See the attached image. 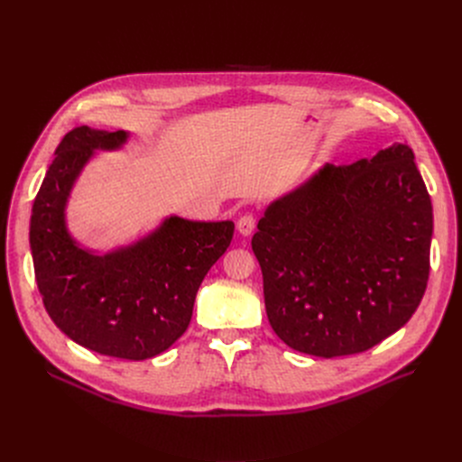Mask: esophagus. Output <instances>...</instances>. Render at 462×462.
Masks as SVG:
<instances>
[{
  "label": "esophagus",
  "instance_id": "esophagus-1",
  "mask_svg": "<svg viewBox=\"0 0 462 462\" xmlns=\"http://www.w3.org/2000/svg\"><path fill=\"white\" fill-rule=\"evenodd\" d=\"M254 226H256L254 215L245 213L244 217H239V221H237V232H239L241 236H249V234L254 230Z\"/></svg>",
  "mask_w": 462,
  "mask_h": 462
}]
</instances>
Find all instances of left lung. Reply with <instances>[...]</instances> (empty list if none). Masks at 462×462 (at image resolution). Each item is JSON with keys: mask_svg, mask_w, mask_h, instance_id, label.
<instances>
[{"mask_svg": "<svg viewBox=\"0 0 462 462\" xmlns=\"http://www.w3.org/2000/svg\"><path fill=\"white\" fill-rule=\"evenodd\" d=\"M430 236V197L410 145L328 162L265 209L251 241L273 331L319 357L382 343L425 294Z\"/></svg>", "mask_w": 462, "mask_h": 462, "instance_id": "obj_1", "label": "left lung"}]
</instances>
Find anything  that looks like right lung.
Listing matches in <instances>:
<instances>
[{
  "instance_id": "right-lung-1",
  "label": "right lung",
  "mask_w": 462,
  "mask_h": 462,
  "mask_svg": "<svg viewBox=\"0 0 462 462\" xmlns=\"http://www.w3.org/2000/svg\"><path fill=\"white\" fill-rule=\"evenodd\" d=\"M127 136L86 125L63 136L33 202L30 245L39 292L54 324L84 348L140 361L185 333L194 298L228 249L234 223L170 217L138 244L105 256L79 247L65 226L72 183L95 150H116Z\"/></svg>"
}]
</instances>
